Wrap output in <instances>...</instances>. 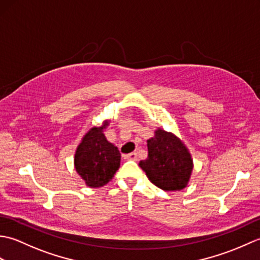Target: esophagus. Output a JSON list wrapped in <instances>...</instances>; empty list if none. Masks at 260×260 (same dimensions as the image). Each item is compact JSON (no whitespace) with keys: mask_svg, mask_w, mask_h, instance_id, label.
Segmentation results:
<instances>
[{"mask_svg":"<svg viewBox=\"0 0 260 260\" xmlns=\"http://www.w3.org/2000/svg\"><path fill=\"white\" fill-rule=\"evenodd\" d=\"M125 159H131V161H136L137 159V153L133 152V153H129V154H126L124 155Z\"/></svg>","mask_w":260,"mask_h":260,"instance_id":"esophagus-1","label":"esophagus"}]
</instances>
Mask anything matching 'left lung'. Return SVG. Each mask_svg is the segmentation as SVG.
I'll use <instances>...</instances> for the list:
<instances>
[{"instance_id":"8db88e82","label":"left lung","mask_w":260,"mask_h":260,"mask_svg":"<svg viewBox=\"0 0 260 260\" xmlns=\"http://www.w3.org/2000/svg\"><path fill=\"white\" fill-rule=\"evenodd\" d=\"M147 158L140 162L148 180L164 191H180L189 183L193 159L185 144L175 134L162 128L147 140Z\"/></svg>"}]
</instances>
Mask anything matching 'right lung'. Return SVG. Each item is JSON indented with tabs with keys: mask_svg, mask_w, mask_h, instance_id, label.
Wrapping results in <instances>:
<instances>
[{
	"mask_svg": "<svg viewBox=\"0 0 260 260\" xmlns=\"http://www.w3.org/2000/svg\"><path fill=\"white\" fill-rule=\"evenodd\" d=\"M109 120L93 126L81 139L77 147L74 164L77 173L89 187H102L112 181L120 167L118 148L108 142L104 134Z\"/></svg>",
	"mask_w": 260,
	"mask_h": 260,
	"instance_id": "right-lung-1",
	"label": "right lung"
}]
</instances>
